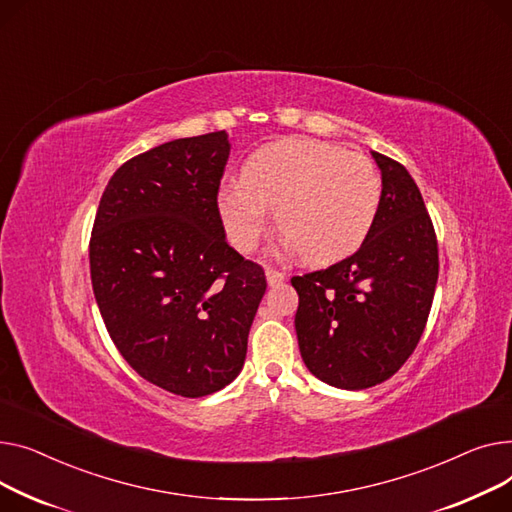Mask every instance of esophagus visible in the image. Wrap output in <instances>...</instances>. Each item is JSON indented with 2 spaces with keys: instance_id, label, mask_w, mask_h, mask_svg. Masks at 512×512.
I'll use <instances>...</instances> for the list:
<instances>
[{
  "instance_id": "esophagus-1",
  "label": "esophagus",
  "mask_w": 512,
  "mask_h": 512,
  "mask_svg": "<svg viewBox=\"0 0 512 512\" xmlns=\"http://www.w3.org/2000/svg\"><path fill=\"white\" fill-rule=\"evenodd\" d=\"M266 281L270 287H277L285 281V273H281L277 268H266Z\"/></svg>"
}]
</instances>
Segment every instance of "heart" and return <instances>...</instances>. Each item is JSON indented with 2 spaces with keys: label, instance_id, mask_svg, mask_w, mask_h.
<instances>
[{
  "label": "heart",
  "instance_id": "b5f03b06",
  "mask_svg": "<svg viewBox=\"0 0 512 512\" xmlns=\"http://www.w3.org/2000/svg\"><path fill=\"white\" fill-rule=\"evenodd\" d=\"M380 194V175L366 155L326 142L285 140L256 150L244 175L219 188L217 206L237 250L258 246L273 208L285 246L312 264H326L362 246Z\"/></svg>",
  "mask_w": 512,
  "mask_h": 512
}]
</instances>
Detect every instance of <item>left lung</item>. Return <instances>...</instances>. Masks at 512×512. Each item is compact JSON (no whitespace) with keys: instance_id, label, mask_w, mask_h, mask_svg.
Listing matches in <instances>:
<instances>
[{"instance_id":"obj_1","label":"left lung","mask_w":512,"mask_h":512,"mask_svg":"<svg viewBox=\"0 0 512 512\" xmlns=\"http://www.w3.org/2000/svg\"><path fill=\"white\" fill-rule=\"evenodd\" d=\"M374 225L349 258L293 277L297 343L322 382L362 390L393 376L422 337L438 281V242L409 171L380 153Z\"/></svg>"}]
</instances>
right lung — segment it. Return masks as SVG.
Instances as JSON below:
<instances>
[{
    "label": "right lung",
    "mask_w": 512,
    "mask_h": 512,
    "mask_svg": "<svg viewBox=\"0 0 512 512\" xmlns=\"http://www.w3.org/2000/svg\"><path fill=\"white\" fill-rule=\"evenodd\" d=\"M229 150L221 130L126 161L90 235V279L111 341L144 380L188 399L242 372L266 291L262 266L225 239L217 196Z\"/></svg>",
    "instance_id": "right-lung-1"
}]
</instances>
